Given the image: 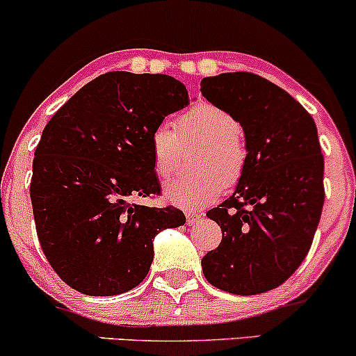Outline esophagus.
<instances>
[{"mask_svg":"<svg viewBox=\"0 0 356 356\" xmlns=\"http://www.w3.org/2000/svg\"><path fill=\"white\" fill-rule=\"evenodd\" d=\"M199 219H201V214H194V212H189V214H186L187 226H195V224L199 222Z\"/></svg>","mask_w":356,"mask_h":356,"instance_id":"34e87169","label":"esophagus"}]
</instances>
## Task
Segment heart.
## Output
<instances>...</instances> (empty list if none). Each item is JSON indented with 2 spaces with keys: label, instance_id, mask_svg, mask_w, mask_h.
<instances>
[{
  "label": "heart",
  "instance_id": "1",
  "mask_svg": "<svg viewBox=\"0 0 356 356\" xmlns=\"http://www.w3.org/2000/svg\"><path fill=\"white\" fill-rule=\"evenodd\" d=\"M239 132L238 118L211 102H202L182 113L179 117V134L169 122L155 125L149 142L154 170L159 177H169L175 170L181 157V140L204 144L194 164V169L201 174L167 182L165 201L181 209L197 211L214 202L224 186H234L248 162V150Z\"/></svg>",
  "mask_w": 356,
  "mask_h": 356
}]
</instances>
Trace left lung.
Here are the masks:
<instances>
[{
	"label": "left lung",
	"mask_w": 356,
	"mask_h": 356,
	"mask_svg": "<svg viewBox=\"0 0 356 356\" xmlns=\"http://www.w3.org/2000/svg\"><path fill=\"white\" fill-rule=\"evenodd\" d=\"M201 93L238 118L248 150L232 195L207 212L222 241L202 257L204 276L232 295L266 293L300 268L320 222L325 161L316 124L288 92L254 73L206 76Z\"/></svg>",
	"instance_id": "obj_1"
}]
</instances>
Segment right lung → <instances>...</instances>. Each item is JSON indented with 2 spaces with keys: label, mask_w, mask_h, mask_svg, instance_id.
<instances>
[{
  "label": "right lung",
  "mask_w": 356,
  "mask_h": 356,
  "mask_svg": "<svg viewBox=\"0 0 356 356\" xmlns=\"http://www.w3.org/2000/svg\"><path fill=\"white\" fill-rule=\"evenodd\" d=\"M189 105L186 85L162 73L108 72L80 88L44 127L35 150L36 234L55 273L88 296L136 288L154 261V238L186 224L159 194L150 134Z\"/></svg>",
  "instance_id": "right-lung-1"
}]
</instances>
